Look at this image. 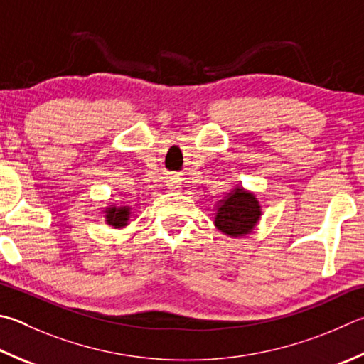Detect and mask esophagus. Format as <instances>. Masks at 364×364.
Listing matches in <instances>:
<instances>
[{
    "label": "esophagus",
    "mask_w": 364,
    "mask_h": 364,
    "mask_svg": "<svg viewBox=\"0 0 364 364\" xmlns=\"http://www.w3.org/2000/svg\"><path fill=\"white\" fill-rule=\"evenodd\" d=\"M180 178H176V176H171L170 178V181H168V186L171 188V189H178L180 188Z\"/></svg>",
    "instance_id": "esophagus-1"
}]
</instances>
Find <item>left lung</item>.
<instances>
[{
  "instance_id": "1",
  "label": "left lung",
  "mask_w": 364,
  "mask_h": 364,
  "mask_svg": "<svg viewBox=\"0 0 364 364\" xmlns=\"http://www.w3.org/2000/svg\"><path fill=\"white\" fill-rule=\"evenodd\" d=\"M213 223L228 237H245L259 223L262 210L256 196L245 188L235 186L224 199L218 200Z\"/></svg>"
}]
</instances>
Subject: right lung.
I'll return each instance as SVG.
<instances>
[{"instance_id": "add662e5", "label": "right lung", "mask_w": 364, "mask_h": 364, "mask_svg": "<svg viewBox=\"0 0 364 364\" xmlns=\"http://www.w3.org/2000/svg\"><path fill=\"white\" fill-rule=\"evenodd\" d=\"M132 215H134V210L130 207H116V205H109V207L105 208V221H107L108 226L114 229L127 226Z\"/></svg>"}]
</instances>
